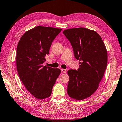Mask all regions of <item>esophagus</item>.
Masks as SVG:
<instances>
[{
  "label": "esophagus",
  "mask_w": 122,
  "mask_h": 122,
  "mask_svg": "<svg viewBox=\"0 0 122 122\" xmlns=\"http://www.w3.org/2000/svg\"><path fill=\"white\" fill-rule=\"evenodd\" d=\"M61 70V72L63 73H66V69H62Z\"/></svg>",
  "instance_id": "1"
}]
</instances>
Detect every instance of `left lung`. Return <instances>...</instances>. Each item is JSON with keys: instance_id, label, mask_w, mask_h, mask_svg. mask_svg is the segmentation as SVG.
Returning a JSON list of instances; mask_svg holds the SVG:
<instances>
[{"instance_id": "1", "label": "left lung", "mask_w": 122, "mask_h": 122, "mask_svg": "<svg viewBox=\"0 0 122 122\" xmlns=\"http://www.w3.org/2000/svg\"><path fill=\"white\" fill-rule=\"evenodd\" d=\"M63 33L72 45L75 58L81 62L77 70L67 71V93L74 99L83 100L99 87L107 67V51L95 31L79 27L66 30Z\"/></svg>"}]
</instances>
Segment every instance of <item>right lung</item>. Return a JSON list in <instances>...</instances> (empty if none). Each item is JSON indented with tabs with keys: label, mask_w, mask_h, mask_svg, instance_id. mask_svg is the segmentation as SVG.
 Listing matches in <instances>:
<instances>
[{
	"label": "right lung",
	"mask_w": 122,
	"mask_h": 122,
	"mask_svg": "<svg viewBox=\"0 0 122 122\" xmlns=\"http://www.w3.org/2000/svg\"><path fill=\"white\" fill-rule=\"evenodd\" d=\"M62 29L38 26L25 32L16 48V67L26 89L38 99L47 98L61 70L44 66L45 56Z\"/></svg>",
	"instance_id": "add662e5"
}]
</instances>
